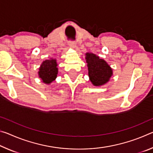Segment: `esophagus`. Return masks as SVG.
I'll list each match as a JSON object with an SVG mask.
<instances>
[{"label":"esophagus","instance_id":"34e87169","mask_svg":"<svg viewBox=\"0 0 153 153\" xmlns=\"http://www.w3.org/2000/svg\"><path fill=\"white\" fill-rule=\"evenodd\" d=\"M68 45H69V46H71V47H72V48H75V47H76V43L74 41H71V40H70V41H69Z\"/></svg>","mask_w":153,"mask_h":153}]
</instances>
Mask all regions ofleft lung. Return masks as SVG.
<instances>
[{"instance_id":"left-lung-1","label":"left lung","mask_w":153,"mask_h":153,"mask_svg":"<svg viewBox=\"0 0 153 153\" xmlns=\"http://www.w3.org/2000/svg\"><path fill=\"white\" fill-rule=\"evenodd\" d=\"M90 80L94 86H101L107 83L113 74L112 69L103 59L93 53H86Z\"/></svg>"}]
</instances>
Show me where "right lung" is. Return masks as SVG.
Listing matches in <instances>:
<instances>
[{
  "label": "right lung",
  "instance_id": "obj_1",
  "mask_svg": "<svg viewBox=\"0 0 153 153\" xmlns=\"http://www.w3.org/2000/svg\"><path fill=\"white\" fill-rule=\"evenodd\" d=\"M57 64L55 59L46 60L43 62L38 71V75L45 84H50L56 79L58 74Z\"/></svg>",
  "mask_w": 153,
  "mask_h": 153
}]
</instances>
